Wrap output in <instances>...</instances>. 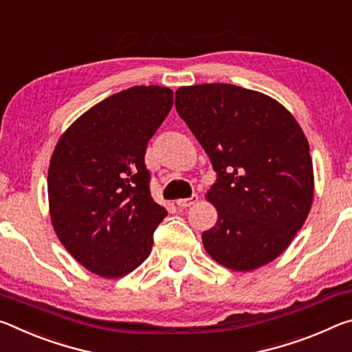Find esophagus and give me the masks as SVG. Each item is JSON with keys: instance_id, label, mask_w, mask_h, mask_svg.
<instances>
[{"instance_id": "esophagus-1", "label": "esophagus", "mask_w": 352, "mask_h": 352, "mask_svg": "<svg viewBox=\"0 0 352 352\" xmlns=\"http://www.w3.org/2000/svg\"><path fill=\"white\" fill-rule=\"evenodd\" d=\"M198 201L197 195H193V197L190 198H181V199H176V206L179 207V209H186V207H190L192 204H195Z\"/></svg>"}]
</instances>
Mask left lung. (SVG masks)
<instances>
[{
	"mask_svg": "<svg viewBox=\"0 0 352 352\" xmlns=\"http://www.w3.org/2000/svg\"><path fill=\"white\" fill-rule=\"evenodd\" d=\"M175 106L218 175L206 193L218 214L203 232L207 254L234 272L273 262L314 201V165L301 126L272 96L232 84L179 87Z\"/></svg>",
	"mask_w": 352,
	"mask_h": 352,
	"instance_id": "8db88e82",
	"label": "left lung"
}]
</instances>
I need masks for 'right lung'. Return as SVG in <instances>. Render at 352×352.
<instances>
[{
	"mask_svg": "<svg viewBox=\"0 0 352 352\" xmlns=\"http://www.w3.org/2000/svg\"><path fill=\"white\" fill-rule=\"evenodd\" d=\"M171 106L168 87L120 91L73 122L51 155V224L65 250L101 278H122L145 262L166 217L149 193L145 151Z\"/></svg>",
	"mask_w": 352,
	"mask_h": 352,
	"instance_id": "add662e5",
	"label": "right lung"
}]
</instances>
